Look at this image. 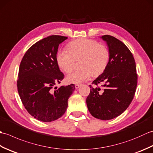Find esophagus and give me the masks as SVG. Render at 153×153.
I'll use <instances>...</instances> for the list:
<instances>
[{
	"mask_svg": "<svg viewBox=\"0 0 153 153\" xmlns=\"http://www.w3.org/2000/svg\"><path fill=\"white\" fill-rule=\"evenodd\" d=\"M80 86H81L80 84H76V85H75V87H76V89H78Z\"/></svg>",
	"mask_w": 153,
	"mask_h": 153,
	"instance_id": "1",
	"label": "esophagus"
}]
</instances>
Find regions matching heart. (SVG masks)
Returning a JSON list of instances; mask_svg holds the SVG:
<instances>
[{
    "label": "heart",
    "instance_id": "heart-1",
    "mask_svg": "<svg viewBox=\"0 0 153 153\" xmlns=\"http://www.w3.org/2000/svg\"><path fill=\"white\" fill-rule=\"evenodd\" d=\"M67 51L61 50L56 54L58 66L64 72L70 73L75 60L79 61L80 70L66 77L68 83H79L92 76L101 74L108 66L110 54L108 47L89 39H79L68 45Z\"/></svg>",
    "mask_w": 153,
    "mask_h": 153
}]
</instances>
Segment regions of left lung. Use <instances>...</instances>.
<instances>
[{
  "label": "left lung",
  "mask_w": 153,
  "mask_h": 153,
  "mask_svg": "<svg viewBox=\"0 0 153 153\" xmlns=\"http://www.w3.org/2000/svg\"><path fill=\"white\" fill-rule=\"evenodd\" d=\"M110 54L108 66L89 85L86 102L89 112L96 118L109 120L121 114L130 105L137 84L135 59L121 41L108 35L101 37ZM103 84V89L98 86Z\"/></svg>",
  "instance_id": "obj_1"
}]
</instances>
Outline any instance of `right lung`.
Returning <instances> with one entry per match:
<instances>
[{"label":"right lung","mask_w":153,"mask_h":153,"mask_svg":"<svg viewBox=\"0 0 153 153\" xmlns=\"http://www.w3.org/2000/svg\"><path fill=\"white\" fill-rule=\"evenodd\" d=\"M67 37L51 35L37 41L25 53L19 68L18 91L25 108L41 122L56 120L65 113L74 84L53 87L64 75L56 62L59 45Z\"/></svg>","instance_id":"obj_1"}]
</instances>
